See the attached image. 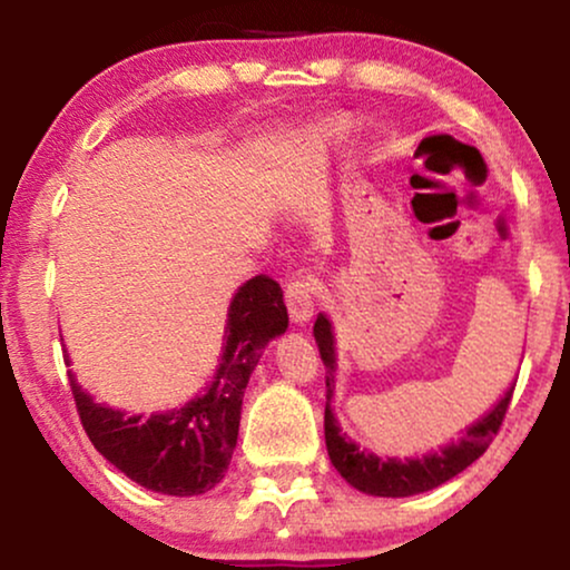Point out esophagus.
Returning <instances> with one entry per match:
<instances>
[{"label": "esophagus", "instance_id": "esophagus-1", "mask_svg": "<svg viewBox=\"0 0 570 570\" xmlns=\"http://www.w3.org/2000/svg\"><path fill=\"white\" fill-rule=\"evenodd\" d=\"M315 278L309 276H299V278H292L289 284H286V307H289V317L292 323L297 325H307L309 317H313V309H315Z\"/></svg>", "mask_w": 570, "mask_h": 570}]
</instances>
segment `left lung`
<instances>
[{
  "mask_svg": "<svg viewBox=\"0 0 570 570\" xmlns=\"http://www.w3.org/2000/svg\"><path fill=\"white\" fill-rule=\"evenodd\" d=\"M315 344L321 348V360L325 364V449H328L331 464L336 472L352 484L354 490L364 495L375 498H409L420 495V492L435 490L443 482L464 472L469 464L488 451V445L495 438V432L503 422L505 409L511 404L513 385H508L498 404L484 412L480 420L461 430L459 440L440 445L438 451L414 453V456H377L370 449H360L346 432H341V424L333 414L331 401L336 391V336H333V325L328 315L317 313L313 325Z\"/></svg>",
  "mask_w": 570,
  "mask_h": 570,
  "instance_id": "1",
  "label": "left lung"
}]
</instances>
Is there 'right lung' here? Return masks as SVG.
<instances>
[{
  "instance_id": "add662e5",
  "label": "right lung",
  "mask_w": 570,
  "mask_h": 570,
  "mask_svg": "<svg viewBox=\"0 0 570 570\" xmlns=\"http://www.w3.org/2000/svg\"><path fill=\"white\" fill-rule=\"evenodd\" d=\"M289 328L284 292L268 276L245 281L226 309L216 373L187 404L154 414L98 404L70 370L80 422L101 456L140 488L193 498L214 490L237 449L242 399L263 348ZM70 364V354L65 352Z\"/></svg>"
}]
</instances>
